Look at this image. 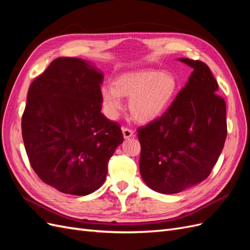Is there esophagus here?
I'll use <instances>...</instances> for the list:
<instances>
[{"instance_id": "34e87169", "label": "esophagus", "mask_w": 250, "mask_h": 250, "mask_svg": "<svg viewBox=\"0 0 250 250\" xmlns=\"http://www.w3.org/2000/svg\"><path fill=\"white\" fill-rule=\"evenodd\" d=\"M122 132H123L124 139H129V138L133 137V133H134L133 130L129 129V128H127V127H123L122 128Z\"/></svg>"}]
</instances>
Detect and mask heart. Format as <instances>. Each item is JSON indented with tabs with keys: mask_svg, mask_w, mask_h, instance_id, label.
I'll return each mask as SVG.
<instances>
[{
	"mask_svg": "<svg viewBox=\"0 0 250 250\" xmlns=\"http://www.w3.org/2000/svg\"><path fill=\"white\" fill-rule=\"evenodd\" d=\"M179 82L169 71L143 70L120 75L113 84L101 86L103 109L109 119H117L123 107V97H129L128 108L142 123L151 122L167 110L177 95Z\"/></svg>",
	"mask_w": 250,
	"mask_h": 250,
	"instance_id": "b5f03b06",
	"label": "heart"
}]
</instances>
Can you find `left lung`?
Here are the masks:
<instances>
[{
  "label": "left lung",
  "instance_id": "obj_1",
  "mask_svg": "<svg viewBox=\"0 0 250 250\" xmlns=\"http://www.w3.org/2000/svg\"><path fill=\"white\" fill-rule=\"evenodd\" d=\"M193 69L164 115L139 128L140 172L150 188L176 194L206 179L228 133L226 105L218 83L200 60L178 58Z\"/></svg>",
  "mask_w": 250,
  "mask_h": 250
}]
</instances>
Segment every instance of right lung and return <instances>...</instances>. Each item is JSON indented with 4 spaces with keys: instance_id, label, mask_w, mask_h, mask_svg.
Here are the masks:
<instances>
[{
    "instance_id": "1",
    "label": "right lung",
    "mask_w": 250,
    "mask_h": 250,
    "mask_svg": "<svg viewBox=\"0 0 250 250\" xmlns=\"http://www.w3.org/2000/svg\"><path fill=\"white\" fill-rule=\"evenodd\" d=\"M103 72L92 62L59 57L29 87L21 134L30 165L59 192L84 196L105 181L124 138L101 112Z\"/></svg>"
}]
</instances>
